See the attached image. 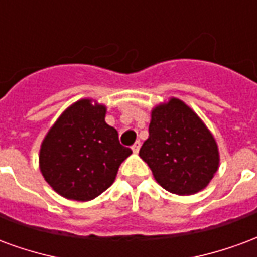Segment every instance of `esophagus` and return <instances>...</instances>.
<instances>
[{"mask_svg":"<svg viewBox=\"0 0 257 257\" xmlns=\"http://www.w3.org/2000/svg\"><path fill=\"white\" fill-rule=\"evenodd\" d=\"M140 150V140H136L134 143V146H132V151H134L135 154H138Z\"/></svg>","mask_w":257,"mask_h":257,"instance_id":"obj_1","label":"esophagus"}]
</instances>
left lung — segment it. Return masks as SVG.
Segmentation results:
<instances>
[{"label": "left lung", "mask_w": 257, "mask_h": 257, "mask_svg": "<svg viewBox=\"0 0 257 257\" xmlns=\"http://www.w3.org/2000/svg\"><path fill=\"white\" fill-rule=\"evenodd\" d=\"M139 156L157 182L178 195H190L206 187L219 167L213 136L179 99L153 110L149 139Z\"/></svg>", "instance_id": "left-lung-1"}]
</instances>
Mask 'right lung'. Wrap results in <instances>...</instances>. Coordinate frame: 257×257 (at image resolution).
I'll list each match as a JSON object with an SVG mask.
<instances>
[{
    "label": "right lung",
    "instance_id": "obj_1",
    "mask_svg": "<svg viewBox=\"0 0 257 257\" xmlns=\"http://www.w3.org/2000/svg\"><path fill=\"white\" fill-rule=\"evenodd\" d=\"M104 115L106 107L82 99L68 107L42 142V176L66 198H96L111 186L121 162L132 154Z\"/></svg>",
    "mask_w": 257,
    "mask_h": 257
}]
</instances>
